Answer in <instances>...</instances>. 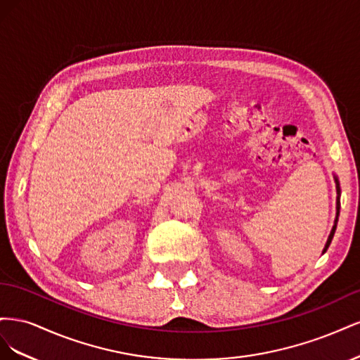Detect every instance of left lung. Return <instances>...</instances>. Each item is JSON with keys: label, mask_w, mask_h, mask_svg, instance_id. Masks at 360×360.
<instances>
[{"label": "left lung", "mask_w": 360, "mask_h": 360, "mask_svg": "<svg viewBox=\"0 0 360 360\" xmlns=\"http://www.w3.org/2000/svg\"><path fill=\"white\" fill-rule=\"evenodd\" d=\"M335 181H336V192H338V198H336V219H335V225H333V228H332L330 236H329V238H328V243H326V246H324V250H323V252H326V250H328V248H329V245H330V242H332L333 234H335V230H336L338 216H340V192H341V191H340V181H338L336 176H335Z\"/></svg>", "instance_id": "obj_1"}]
</instances>
